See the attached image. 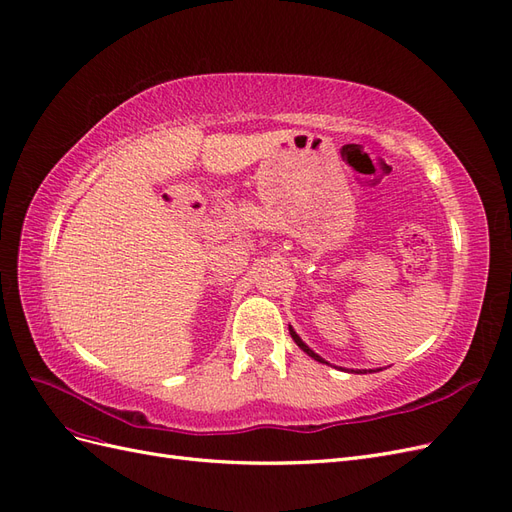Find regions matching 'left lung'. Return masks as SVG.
Returning <instances> with one entry per match:
<instances>
[{"instance_id": "obj_1", "label": "left lung", "mask_w": 512, "mask_h": 512, "mask_svg": "<svg viewBox=\"0 0 512 512\" xmlns=\"http://www.w3.org/2000/svg\"><path fill=\"white\" fill-rule=\"evenodd\" d=\"M290 335H292V339H294V342H297V346H299V348H301V350H303V352H307V354H309V356H312V359H316V361H320V363H324V361H322V359H320V356H318V354H316V352H314V350H312V348H307V346H305V344H303V342H301V337H299V335H297V333H294V331H292V329H290Z\"/></svg>"}]
</instances>
